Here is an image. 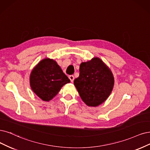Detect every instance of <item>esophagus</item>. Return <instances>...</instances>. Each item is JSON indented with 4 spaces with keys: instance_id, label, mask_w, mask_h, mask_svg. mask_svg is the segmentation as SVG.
Masks as SVG:
<instances>
[{
    "instance_id": "1",
    "label": "esophagus",
    "mask_w": 150,
    "mask_h": 150,
    "mask_svg": "<svg viewBox=\"0 0 150 150\" xmlns=\"http://www.w3.org/2000/svg\"><path fill=\"white\" fill-rule=\"evenodd\" d=\"M69 78L71 82H73L74 81V75H70L69 76Z\"/></svg>"
}]
</instances>
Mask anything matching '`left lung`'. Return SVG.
Returning <instances> with one entry per match:
<instances>
[{
  "instance_id": "8db88e82",
  "label": "left lung",
  "mask_w": 150,
  "mask_h": 150,
  "mask_svg": "<svg viewBox=\"0 0 150 150\" xmlns=\"http://www.w3.org/2000/svg\"><path fill=\"white\" fill-rule=\"evenodd\" d=\"M114 76L108 67L98 57L82 62L80 75L74 85L87 106L96 107L106 100L112 92Z\"/></svg>"
}]
</instances>
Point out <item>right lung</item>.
<instances>
[{"instance_id": "obj_1", "label": "right lung", "mask_w": 150, "mask_h": 150, "mask_svg": "<svg viewBox=\"0 0 150 150\" xmlns=\"http://www.w3.org/2000/svg\"><path fill=\"white\" fill-rule=\"evenodd\" d=\"M30 81L33 92L42 100L49 101L70 80L55 60L46 58L33 69Z\"/></svg>"}]
</instances>
